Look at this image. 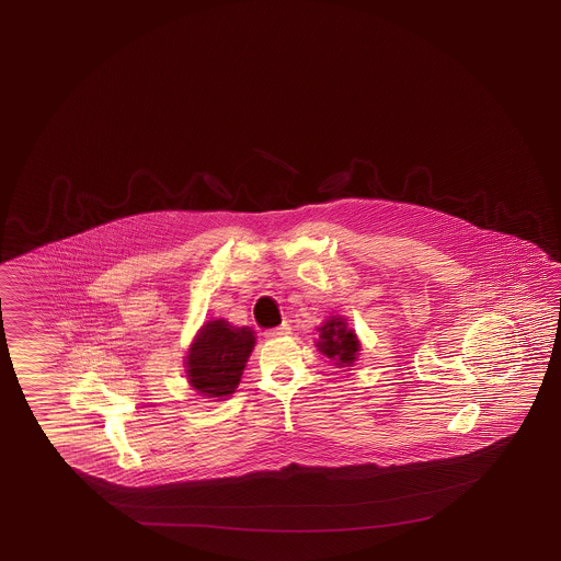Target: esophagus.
Returning <instances> with one entry per match:
<instances>
[{
    "label": "esophagus",
    "mask_w": 561,
    "mask_h": 561,
    "mask_svg": "<svg viewBox=\"0 0 561 561\" xmlns=\"http://www.w3.org/2000/svg\"><path fill=\"white\" fill-rule=\"evenodd\" d=\"M286 334H290V327H288V324H280V327H276V329H268V331L264 333V336L273 341V339H283Z\"/></svg>",
    "instance_id": "1"
}]
</instances>
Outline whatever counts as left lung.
Returning <instances> with one entry per match:
<instances>
[{
    "label": "left lung",
    "instance_id": "obj_1",
    "mask_svg": "<svg viewBox=\"0 0 561 561\" xmlns=\"http://www.w3.org/2000/svg\"><path fill=\"white\" fill-rule=\"evenodd\" d=\"M319 331H321V341H319L321 353L336 360V365H341V367L343 365H351L357 358V336H355L351 329H346L343 319L333 317Z\"/></svg>",
    "mask_w": 561,
    "mask_h": 561
}]
</instances>
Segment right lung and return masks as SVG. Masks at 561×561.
<instances>
[{
    "label": "right lung",
    "mask_w": 561,
    "mask_h": 561,
    "mask_svg": "<svg viewBox=\"0 0 561 561\" xmlns=\"http://www.w3.org/2000/svg\"><path fill=\"white\" fill-rule=\"evenodd\" d=\"M252 346L251 329H234L222 319L206 322L186 357L192 387L206 397L234 393Z\"/></svg>",
    "instance_id": "right-lung-1"
}]
</instances>
